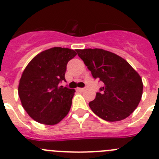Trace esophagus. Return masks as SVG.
I'll use <instances>...</instances> for the list:
<instances>
[{
	"mask_svg": "<svg viewBox=\"0 0 159 159\" xmlns=\"http://www.w3.org/2000/svg\"><path fill=\"white\" fill-rule=\"evenodd\" d=\"M78 90L80 91V92H82V91L85 90V89L84 88H78Z\"/></svg>",
	"mask_w": 159,
	"mask_h": 159,
	"instance_id": "obj_1",
	"label": "esophagus"
}]
</instances>
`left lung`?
Listing matches in <instances>:
<instances>
[{
	"label": "left lung",
	"instance_id": "8db88e82",
	"mask_svg": "<svg viewBox=\"0 0 159 159\" xmlns=\"http://www.w3.org/2000/svg\"><path fill=\"white\" fill-rule=\"evenodd\" d=\"M93 78L104 84L89 103L93 113L107 121L129 117L140 102L143 83L138 72L124 58L102 49H77Z\"/></svg>",
	"mask_w": 159,
	"mask_h": 159
}]
</instances>
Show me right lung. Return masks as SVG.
I'll return each instance as SVG.
<instances>
[{"instance_id":"1","label":"right lung","mask_w":159,"mask_h":159,"mask_svg":"<svg viewBox=\"0 0 159 159\" xmlns=\"http://www.w3.org/2000/svg\"><path fill=\"white\" fill-rule=\"evenodd\" d=\"M77 55L74 49L53 47L30 61L20 77L18 94L23 108L34 121L53 125L71 108L75 89L59 85L65 81L67 63Z\"/></svg>"}]
</instances>
